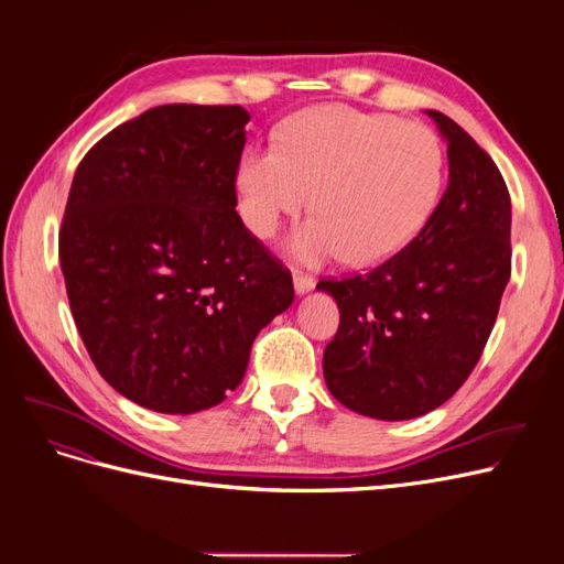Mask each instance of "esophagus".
Masks as SVG:
<instances>
[{
  "label": "esophagus",
  "instance_id": "esophagus-1",
  "mask_svg": "<svg viewBox=\"0 0 564 564\" xmlns=\"http://www.w3.org/2000/svg\"><path fill=\"white\" fill-rule=\"evenodd\" d=\"M313 286H315V280H313L311 275H305V272L294 270V289H296V294H299V296L308 294Z\"/></svg>",
  "mask_w": 564,
  "mask_h": 564
}]
</instances>
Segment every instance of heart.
I'll use <instances>...</instances> for the list:
<instances>
[{"label": "heart", "instance_id": "obj_1", "mask_svg": "<svg viewBox=\"0 0 564 564\" xmlns=\"http://www.w3.org/2000/svg\"><path fill=\"white\" fill-rule=\"evenodd\" d=\"M445 181L433 129L348 106L286 119L275 145H251L235 185L245 226L259 237L311 199L317 209L289 249L305 263L346 253L357 265L390 259L429 224Z\"/></svg>", "mask_w": 564, "mask_h": 564}]
</instances>
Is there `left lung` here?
<instances>
[{
  "label": "left lung",
  "mask_w": 564,
  "mask_h": 564,
  "mask_svg": "<svg viewBox=\"0 0 564 564\" xmlns=\"http://www.w3.org/2000/svg\"><path fill=\"white\" fill-rule=\"evenodd\" d=\"M449 185L429 224L365 275L322 280L338 303L324 381L352 412L406 421L445 404L470 377L510 278V195L497 164L437 110Z\"/></svg>",
  "instance_id": "1"
}]
</instances>
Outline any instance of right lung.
<instances>
[{
	"mask_svg": "<svg viewBox=\"0 0 564 564\" xmlns=\"http://www.w3.org/2000/svg\"><path fill=\"white\" fill-rule=\"evenodd\" d=\"M249 112L172 104L79 162L58 235L77 332L119 395L195 414L240 386L294 282L235 212Z\"/></svg>",
	"mask_w": 564,
	"mask_h": 564,
	"instance_id": "obj_1",
	"label": "right lung"
}]
</instances>
